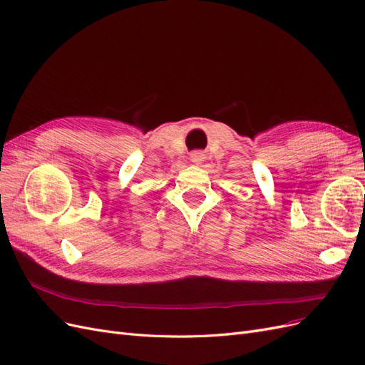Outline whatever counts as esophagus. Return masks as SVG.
<instances>
[{
	"instance_id": "esophagus-1",
	"label": "esophagus",
	"mask_w": 365,
	"mask_h": 365,
	"mask_svg": "<svg viewBox=\"0 0 365 365\" xmlns=\"http://www.w3.org/2000/svg\"><path fill=\"white\" fill-rule=\"evenodd\" d=\"M203 160H205V155L202 151H194L191 155V162L197 163V165H198V163H202Z\"/></svg>"
}]
</instances>
